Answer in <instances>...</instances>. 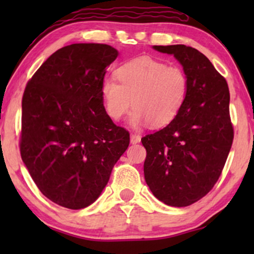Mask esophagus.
<instances>
[{
    "label": "esophagus",
    "mask_w": 254,
    "mask_h": 254,
    "mask_svg": "<svg viewBox=\"0 0 254 254\" xmlns=\"http://www.w3.org/2000/svg\"><path fill=\"white\" fill-rule=\"evenodd\" d=\"M141 141V136L137 134H130V143L131 144H136V143H140Z\"/></svg>",
    "instance_id": "1"
}]
</instances>
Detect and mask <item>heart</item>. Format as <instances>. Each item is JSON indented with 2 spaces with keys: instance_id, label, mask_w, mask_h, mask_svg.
<instances>
[{
  "instance_id": "obj_1",
  "label": "heart",
  "mask_w": 254,
  "mask_h": 254,
  "mask_svg": "<svg viewBox=\"0 0 254 254\" xmlns=\"http://www.w3.org/2000/svg\"><path fill=\"white\" fill-rule=\"evenodd\" d=\"M118 83L105 78L100 86L106 113L114 121L126 116L130 106L131 127L169 125L182 110L189 92V78L177 65L140 57L125 62L116 70Z\"/></svg>"
}]
</instances>
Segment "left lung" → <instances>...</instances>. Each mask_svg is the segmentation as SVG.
Returning <instances> with one entry per match:
<instances>
[{
  "mask_svg": "<svg viewBox=\"0 0 254 254\" xmlns=\"http://www.w3.org/2000/svg\"><path fill=\"white\" fill-rule=\"evenodd\" d=\"M173 55L189 78L185 103L163 129L142 137L144 179L159 201L190 206L213 189L234 140L228 83L207 57L185 45L154 46Z\"/></svg>",
  "mask_w": 254,
  "mask_h": 254,
  "instance_id": "obj_1",
  "label": "left lung"
}]
</instances>
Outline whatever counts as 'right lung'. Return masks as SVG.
<instances>
[{
    "instance_id": "1",
    "label": "right lung",
    "mask_w": 254,
    "mask_h": 254,
    "mask_svg": "<svg viewBox=\"0 0 254 254\" xmlns=\"http://www.w3.org/2000/svg\"><path fill=\"white\" fill-rule=\"evenodd\" d=\"M117 57L105 44L62 47L24 91L20 156L40 192L59 206L95 202L129 145V133L113 124L100 92Z\"/></svg>"
}]
</instances>
